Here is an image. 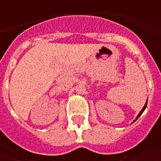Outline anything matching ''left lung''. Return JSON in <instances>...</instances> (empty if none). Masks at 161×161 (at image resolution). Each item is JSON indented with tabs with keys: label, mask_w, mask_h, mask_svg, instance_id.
<instances>
[{
	"label": "left lung",
	"mask_w": 161,
	"mask_h": 161,
	"mask_svg": "<svg viewBox=\"0 0 161 161\" xmlns=\"http://www.w3.org/2000/svg\"><path fill=\"white\" fill-rule=\"evenodd\" d=\"M146 107H147V102H146V104H145V105H144V107H143V108H142V109L141 110V112H140V113H139V114L137 115V117H136V119H138V118H139L140 116H141V114H142V113H143V111L145 110Z\"/></svg>",
	"instance_id": "1"
}]
</instances>
